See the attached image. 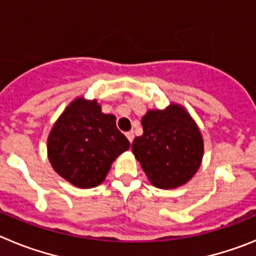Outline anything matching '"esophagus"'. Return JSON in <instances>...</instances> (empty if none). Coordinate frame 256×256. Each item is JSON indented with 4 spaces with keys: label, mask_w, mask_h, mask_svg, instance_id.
I'll use <instances>...</instances> for the list:
<instances>
[{
    "label": "esophagus",
    "mask_w": 256,
    "mask_h": 256,
    "mask_svg": "<svg viewBox=\"0 0 256 256\" xmlns=\"http://www.w3.org/2000/svg\"><path fill=\"white\" fill-rule=\"evenodd\" d=\"M126 138L130 140V144H132V142H133V138H134V134H133V132H126Z\"/></svg>",
    "instance_id": "1"
}]
</instances>
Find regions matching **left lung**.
Segmentation results:
<instances>
[{
  "label": "left lung",
  "mask_w": 256,
  "mask_h": 256,
  "mask_svg": "<svg viewBox=\"0 0 256 256\" xmlns=\"http://www.w3.org/2000/svg\"><path fill=\"white\" fill-rule=\"evenodd\" d=\"M144 134L136 137L132 151L152 186L177 188L200 168L204 141L191 115L180 105L148 110L142 118Z\"/></svg>",
  "instance_id": "8db88e82"
}]
</instances>
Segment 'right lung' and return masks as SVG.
I'll list each match as a JSON object with an SVG mask.
<instances>
[{
	"mask_svg": "<svg viewBox=\"0 0 256 256\" xmlns=\"http://www.w3.org/2000/svg\"><path fill=\"white\" fill-rule=\"evenodd\" d=\"M115 116L104 114L96 100L78 97L52 126L47 152L58 176L80 188L98 186L118 156L130 148Z\"/></svg>",
	"mask_w": 256,
	"mask_h": 256,
	"instance_id": "right-lung-1",
	"label": "right lung"
}]
</instances>
